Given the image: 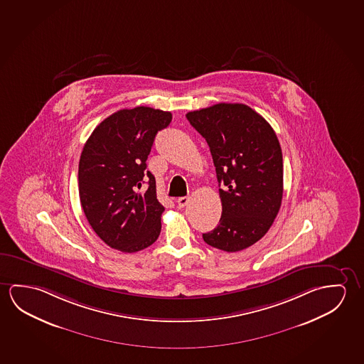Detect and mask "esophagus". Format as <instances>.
<instances>
[{
  "label": "esophagus",
  "mask_w": 364,
  "mask_h": 364,
  "mask_svg": "<svg viewBox=\"0 0 364 364\" xmlns=\"http://www.w3.org/2000/svg\"><path fill=\"white\" fill-rule=\"evenodd\" d=\"M188 201H190L188 197H179L178 200H177V203H178L179 208H185V206H187Z\"/></svg>",
  "instance_id": "1"
}]
</instances>
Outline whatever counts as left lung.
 <instances>
[{"instance_id": "obj_1", "label": "left lung", "mask_w": 364, "mask_h": 364, "mask_svg": "<svg viewBox=\"0 0 364 364\" xmlns=\"http://www.w3.org/2000/svg\"><path fill=\"white\" fill-rule=\"evenodd\" d=\"M208 141L223 213L219 225L202 234L224 252H240L264 237L283 195L282 150L264 117L242 104H216L187 115Z\"/></svg>"}]
</instances>
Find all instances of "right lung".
Here are the masks:
<instances>
[{
  "label": "right lung",
  "instance_id": "add662e5",
  "mask_svg": "<svg viewBox=\"0 0 364 364\" xmlns=\"http://www.w3.org/2000/svg\"><path fill=\"white\" fill-rule=\"evenodd\" d=\"M172 114L146 106L124 109L105 119L82 150L78 190L90 225L109 247L135 253L156 242L164 208L146 159L156 133ZM149 179V188L141 185Z\"/></svg>",
  "mask_w": 364,
  "mask_h": 364
}]
</instances>
